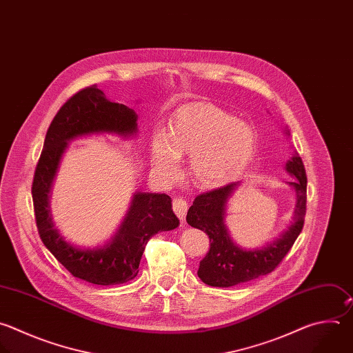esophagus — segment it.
<instances>
[{
	"instance_id": "obj_1",
	"label": "esophagus",
	"mask_w": 353,
	"mask_h": 353,
	"mask_svg": "<svg viewBox=\"0 0 353 353\" xmlns=\"http://www.w3.org/2000/svg\"><path fill=\"white\" fill-rule=\"evenodd\" d=\"M187 209H188V205H187L185 199H183V198H176V199L173 201V210H174V213L177 214V217H179L181 221L185 220Z\"/></svg>"
}]
</instances>
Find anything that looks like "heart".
<instances>
[{
	"label": "heart",
	"mask_w": 353,
	"mask_h": 353,
	"mask_svg": "<svg viewBox=\"0 0 353 353\" xmlns=\"http://www.w3.org/2000/svg\"><path fill=\"white\" fill-rule=\"evenodd\" d=\"M256 137L250 125L210 103L181 108L152 140V169L173 180L183 157H191L190 174L195 185L214 190L240 176L250 165Z\"/></svg>",
	"instance_id": "obj_1"
}]
</instances>
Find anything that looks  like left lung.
<instances>
[{"label":"left lung","instance_id":"left-lung-1","mask_svg":"<svg viewBox=\"0 0 353 353\" xmlns=\"http://www.w3.org/2000/svg\"><path fill=\"white\" fill-rule=\"evenodd\" d=\"M290 136V132L285 130ZM287 173L294 179L287 184L292 187L295 205L292 221L279 239L262 248L247 250L232 241L225 225L227 205L241 185V181L230 183L221 188L201 194L194 199L187 213V223L205 231L210 248L199 262L198 277L212 287H232L272 273L288 254L302 231L306 212V172L301 157L294 151L285 162Z\"/></svg>","mask_w":353,"mask_h":353}]
</instances>
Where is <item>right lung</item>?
<instances>
[{
	"label": "right lung",
	"mask_w": 353,
	"mask_h": 353,
	"mask_svg": "<svg viewBox=\"0 0 353 353\" xmlns=\"http://www.w3.org/2000/svg\"><path fill=\"white\" fill-rule=\"evenodd\" d=\"M137 121L134 109L108 99L97 85L87 87L74 94L55 114L34 172L32 195L41 241L68 272L91 284L114 285L133 280L150 239L180 224L169 195L136 191L121 225L102 245H74L55 227L50 198L69 143L99 134L133 139L139 133Z\"/></svg>",
	"instance_id": "right-lung-1"
}]
</instances>
